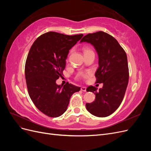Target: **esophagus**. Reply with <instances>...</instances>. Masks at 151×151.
<instances>
[{
    "label": "esophagus",
    "mask_w": 151,
    "mask_h": 151,
    "mask_svg": "<svg viewBox=\"0 0 151 151\" xmlns=\"http://www.w3.org/2000/svg\"><path fill=\"white\" fill-rule=\"evenodd\" d=\"M81 91H84V92H86V87H84V86H83V87H82L81 88Z\"/></svg>",
    "instance_id": "esophagus-1"
}]
</instances>
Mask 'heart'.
<instances>
[{"label": "heart", "instance_id": "heart-1", "mask_svg": "<svg viewBox=\"0 0 151 151\" xmlns=\"http://www.w3.org/2000/svg\"><path fill=\"white\" fill-rule=\"evenodd\" d=\"M93 52V51L91 48H84V53H88V52ZM91 74V73L90 72H86L84 73H82V74H81L80 76L81 77H85V76H89Z\"/></svg>", "mask_w": 151, "mask_h": 151}]
</instances>
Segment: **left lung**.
Instances as JSON below:
<instances>
[{
    "mask_svg": "<svg viewBox=\"0 0 151 151\" xmlns=\"http://www.w3.org/2000/svg\"><path fill=\"white\" fill-rule=\"evenodd\" d=\"M83 42L92 44L96 50L99 67L96 83L103 84L99 91L94 86L87 88L96 98L86 104V108L94 116L106 117L116 110L124 98L129 78L127 54L115 38L103 31L86 35L81 40Z\"/></svg>",
    "mask_w": 151,
    "mask_h": 151,
    "instance_id": "obj_1",
    "label": "left lung"
}]
</instances>
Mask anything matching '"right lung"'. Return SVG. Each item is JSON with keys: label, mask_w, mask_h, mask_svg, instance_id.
Here are the masks:
<instances>
[{"label": "right lung", "mask_w": 151, "mask_h": 151, "mask_svg": "<svg viewBox=\"0 0 151 151\" xmlns=\"http://www.w3.org/2000/svg\"><path fill=\"white\" fill-rule=\"evenodd\" d=\"M83 34L66 35L50 31L40 36L29 50L25 63L28 94L36 107L49 117H58L66 110L71 96L80 87L56 84L63 75L69 50Z\"/></svg>", "instance_id": "add662e5"}]
</instances>
